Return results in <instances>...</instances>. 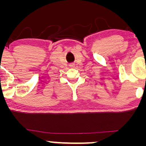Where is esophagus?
<instances>
[{"mask_svg": "<svg viewBox=\"0 0 146 146\" xmlns=\"http://www.w3.org/2000/svg\"><path fill=\"white\" fill-rule=\"evenodd\" d=\"M70 66H71V67H74L75 64H70Z\"/></svg>", "mask_w": 146, "mask_h": 146, "instance_id": "esophagus-1", "label": "esophagus"}]
</instances>
